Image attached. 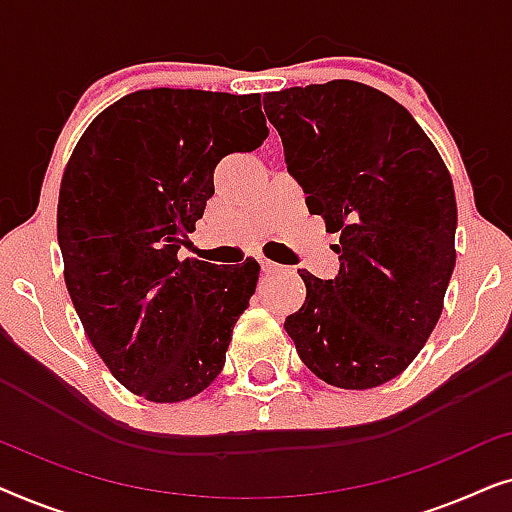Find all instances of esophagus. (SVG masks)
<instances>
[{"instance_id":"obj_1","label":"esophagus","mask_w":512,"mask_h":512,"mask_svg":"<svg viewBox=\"0 0 512 512\" xmlns=\"http://www.w3.org/2000/svg\"><path fill=\"white\" fill-rule=\"evenodd\" d=\"M261 268H263V272H268V275H270V272H282V270H284L282 265L275 263V261H268V258H263Z\"/></svg>"}]
</instances>
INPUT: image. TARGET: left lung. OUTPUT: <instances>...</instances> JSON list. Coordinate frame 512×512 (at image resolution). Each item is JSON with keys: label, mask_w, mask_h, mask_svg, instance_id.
<instances>
[{"label": "left lung", "mask_w": 512, "mask_h": 512, "mask_svg": "<svg viewBox=\"0 0 512 512\" xmlns=\"http://www.w3.org/2000/svg\"><path fill=\"white\" fill-rule=\"evenodd\" d=\"M263 107L310 212L340 233L338 275L300 270L307 296L286 333L319 380L380 387L410 366L443 312L457 261L450 172L410 111L366 83L286 88Z\"/></svg>", "instance_id": "8db88e82"}]
</instances>
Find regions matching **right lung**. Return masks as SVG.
Here are the masks:
<instances>
[{"label": "right lung", "instance_id": "right-lung-1", "mask_svg": "<svg viewBox=\"0 0 512 512\" xmlns=\"http://www.w3.org/2000/svg\"><path fill=\"white\" fill-rule=\"evenodd\" d=\"M265 137L258 93L151 88L104 109L69 158L58 200L69 298L111 375L146 401H186L223 370L261 265L177 251L219 160Z\"/></svg>", "mask_w": 512, "mask_h": 512}]
</instances>
